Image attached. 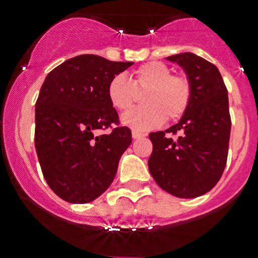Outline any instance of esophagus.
Instances as JSON below:
<instances>
[{
    "mask_svg": "<svg viewBox=\"0 0 258 258\" xmlns=\"http://www.w3.org/2000/svg\"><path fill=\"white\" fill-rule=\"evenodd\" d=\"M147 134L144 133H140V131H136V130H133V138L134 139H142V138H144Z\"/></svg>",
    "mask_w": 258,
    "mask_h": 258,
    "instance_id": "obj_1",
    "label": "esophagus"
}]
</instances>
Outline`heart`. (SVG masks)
<instances>
[{
  "mask_svg": "<svg viewBox=\"0 0 258 258\" xmlns=\"http://www.w3.org/2000/svg\"><path fill=\"white\" fill-rule=\"evenodd\" d=\"M146 106L130 110L122 123L136 131H148L165 120H176L185 114L191 98V85L186 76L172 75V69L161 61H151L136 69L134 80L123 73L107 84V99L114 109L125 111L133 106L136 92H144Z\"/></svg>",
  "mask_w": 258,
  "mask_h": 258,
  "instance_id": "heart-1",
  "label": "heart"
}]
</instances>
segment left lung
I'll use <instances>...</instances> for the list:
<instances>
[{
    "label": "left lung",
    "instance_id": "8db88e82",
    "mask_svg": "<svg viewBox=\"0 0 258 258\" xmlns=\"http://www.w3.org/2000/svg\"><path fill=\"white\" fill-rule=\"evenodd\" d=\"M166 60L182 67L191 98L176 124L149 134L153 144L149 173L172 196L197 198L213 189L226 168L231 134L228 92L219 69L201 56L185 52Z\"/></svg>",
    "mask_w": 258,
    "mask_h": 258
}]
</instances>
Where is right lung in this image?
I'll list each match as a JSON object with an SVG mask.
<instances>
[{
  "mask_svg": "<svg viewBox=\"0 0 258 258\" xmlns=\"http://www.w3.org/2000/svg\"><path fill=\"white\" fill-rule=\"evenodd\" d=\"M97 55L67 60L47 75L35 105V149L43 176L56 196L88 203L111 185L131 131L115 127L118 112L107 99V84L133 66Z\"/></svg>",
  "mask_w": 258,
  "mask_h": 258,
  "instance_id": "add662e5",
  "label": "right lung"
}]
</instances>
